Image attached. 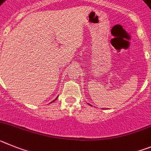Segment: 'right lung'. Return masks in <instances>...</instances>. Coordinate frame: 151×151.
Segmentation results:
<instances>
[{
  "label": "right lung",
  "instance_id": "right-lung-1",
  "mask_svg": "<svg viewBox=\"0 0 151 151\" xmlns=\"http://www.w3.org/2000/svg\"><path fill=\"white\" fill-rule=\"evenodd\" d=\"M57 98H58V97H57ZM57 98H56V99H55V100H56V99H57Z\"/></svg>",
  "mask_w": 151,
  "mask_h": 151
}]
</instances>
